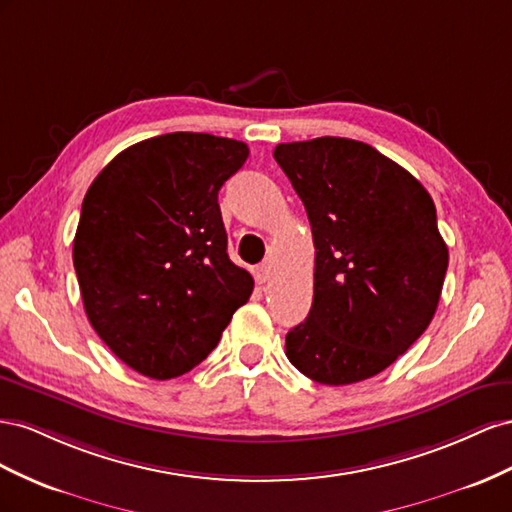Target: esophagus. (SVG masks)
I'll return each instance as SVG.
<instances>
[{
	"label": "esophagus",
	"instance_id": "1",
	"mask_svg": "<svg viewBox=\"0 0 512 512\" xmlns=\"http://www.w3.org/2000/svg\"><path fill=\"white\" fill-rule=\"evenodd\" d=\"M270 276H272V261H264V264H259L257 268H255V279H257V283H268L270 281Z\"/></svg>",
	"mask_w": 512,
	"mask_h": 512
}]
</instances>
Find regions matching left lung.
<instances>
[{"label":"left lung","instance_id":"left-lung-1","mask_svg":"<svg viewBox=\"0 0 512 512\" xmlns=\"http://www.w3.org/2000/svg\"><path fill=\"white\" fill-rule=\"evenodd\" d=\"M274 158L315 244L313 304L287 332L285 354L317 384L362 382L405 354L435 315L448 268L435 203L410 171L362 141L279 143Z\"/></svg>","mask_w":512,"mask_h":512}]
</instances>
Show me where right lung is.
Masks as SVG:
<instances>
[{
  "label": "right lung",
  "instance_id": "add662e5",
  "mask_svg": "<svg viewBox=\"0 0 512 512\" xmlns=\"http://www.w3.org/2000/svg\"><path fill=\"white\" fill-rule=\"evenodd\" d=\"M246 158L236 139L169 133L130 145L87 188L72 244L85 315L145 377L197 367L253 294L218 208Z\"/></svg>",
  "mask_w": 512,
  "mask_h": 512
}]
</instances>
